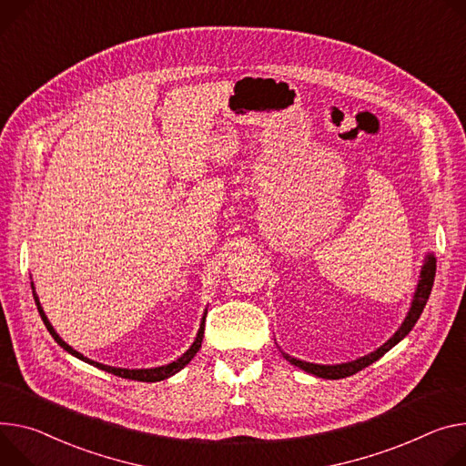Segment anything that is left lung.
<instances>
[{
    "label": "left lung",
    "mask_w": 466,
    "mask_h": 466,
    "mask_svg": "<svg viewBox=\"0 0 466 466\" xmlns=\"http://www.w3.org/2000/svg\"><path fill=\"white\" fill-rule=\"evenodd\" d=\"M435 271H437V258L433 252H428L426 258H424V264H421V269H420V280L416 284V289H414V295H412V301H410V309L405 316V319L401 321L400 329L389 338V340L377 348L375 351L364 355V357H359L355 360H350V362H342V364H314V362H307V360H301V359H295L288 353L282 351L284 359L298 366L301 370H305L307 373H312L316 377H323V379H344V377H350L357 371H360L362 368L370 366L371 362L379 360L380 357H383L387 351H390L396 344H400L403 338L410 332V329L414 327V323L418 321L420 314L424 312V307L430 299V293H431V288H433V280H435Z\"/></svg>",
    "instance_id": "left-lung-1"
}]
</instances>
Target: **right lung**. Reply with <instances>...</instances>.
Segmentation results:
<instances>
[{"label": "right lung", "mask_w": 466, "mask_h": 466, "mask_svg": "<svg viewBox=\"0 0 466 466\" xmlns=\"http://www.w3.org/2000/svg\"><path fill=\"white\" fill-rule=\"evenodd\" d=\"M31 289H33V298H35V305H36V309H38V314H40V318H42V321H45V325H46V329H48V332L54 336V340L65 350V351H68L70 355H74L76 359H79V360H83V362H87V364H91V366H96V368H100V370H104V371H107V373H113V375H118V377H124V379H132V380H143V383H156V380H163V379H168L171 375H175V373H178L186 364H189V360L197 355V351L200 350V346H202V336H204V319H206V312H204V316H202V319H200V327H198V332H197V336H195V342L191 344V348L182 355V357H178L175 362H171V364H165V366H156V368H139V370H130V368H115V366H107V364H102V362H96V360H91V359H87L86 355H81L79 351H76L74 348H70L63 338L56 332V329H54V325L50 323V319H48V316L45 314V309L40 307V301H38V295H36V291H35V286H33V282H31Z\"/></svg>", "instance_id": "1"}]
</instances>
